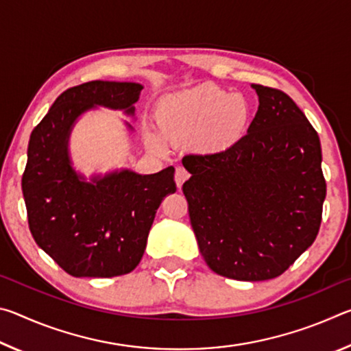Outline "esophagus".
<instances>
[{"label": "esophagus", "instance_id": "1", "mask_svg": "<svg viewBox=\"0 0 351 351\" xmlns=\"http://www.w3.org/2000/svg\"><path fill=\"white\" fill-rule=\"evenodd\" d=\"M189 180V171L184 167H178L175 171V182L178 189L182 187V184Z\"/></svg>", "mask_w": 351, "mask_h": 351}]
</instances>
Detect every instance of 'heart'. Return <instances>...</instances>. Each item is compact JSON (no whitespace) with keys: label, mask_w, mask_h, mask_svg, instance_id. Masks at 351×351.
<instances>
[{"label":"heart","mask_w":351,"mask_h":351,"mask_svg":"<svg viewBox=\"0 0 351 351\" xmlns=\"http://www.w3.org/2000/svg\"><path fill=\"white\" fill-rule=\"evenodd\" d=\"M252 117L249 100L217 85H199L162 99L156 119L161 133H148V145L167 150L165 139L173 144L195 142L199 152L223 153L245 138Z\"/></svg>","instance_id":"1"}]
</instances>
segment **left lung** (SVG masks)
Here are the masks:
<instances>
[{"label":"left lung","instance_id":"left-lung-1","mask_svg":"<svg viewBox=\"0 0 351 351\" xmlns=\"http://www.w3.org/2000/svg\"><path fill=\"white\" fill-rule=\"evenodd\" d=\"M251 86L258 110L247 134L223 153L184 158L182 192L207 266L260 282L283 274L316 240L326 184L306 116L285 93Z\"/></svg>","mask_w":351,"mask_h":351}]
</instances>
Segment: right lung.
Segmentation results:
<instances>
[{"instance_id":"obj_1","label":"right lung","mask_w":351,"mask_h":351,"mask_svg":"<svg viewBox=\"0 0 351 351\" xmlns=\"http://www.w3.org/2000/svg\"><path fill=\"white\" fill-rule=\"evenodd\" d=\"M142 88L108 80L69 88L29 139L21 180L29 229L35 243L74 277L132 272L144 255L158 207L176 192L173 167L153 175L117 169L86 178L71 159L69 138L80 116L102 106L134 117Z\"/></svg>"}]
</instances>
